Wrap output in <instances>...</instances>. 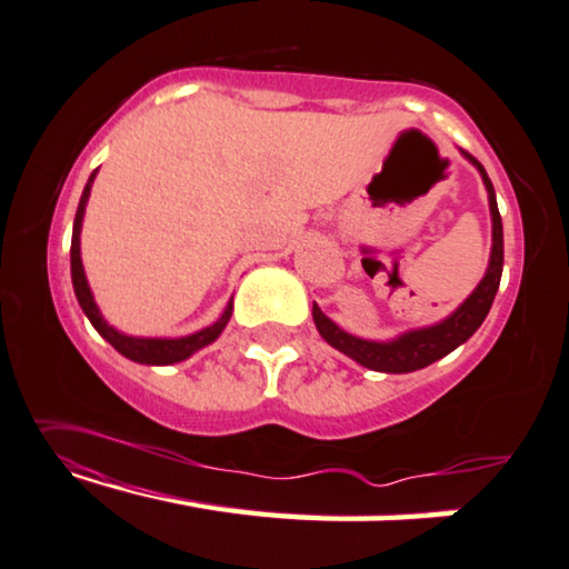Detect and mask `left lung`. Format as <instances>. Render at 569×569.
I'll list each match as a JSON object with an SVG mask.
<instances>
[{"label": "left lung", "mask_w": 569, "mask_h": 569, "mask_svg": "<svg viewBox=\"0 0 569 569\" xmlns=\"http://www.w3.org/2000/svg\"><path fill=\"white\" fill-rule=\"evenodd\" d=\"M460 152L475 168H478L488 191L490 222H493V244H490V260H488L486 276H482V281L475 286V291L460 303V307L449 313V317L437 321V325L409 329V332L398 335L393 339H386V342H378V339H362L345 332V329L337 327L335 321L317 307V301H313L311 317L321 339H325L327 345H332L335 350L347 355V358L360 362L362 368H370L378 372H413V370L427 368L435 360H442L445 355L457 350L462 342H468V339L478 332L482 321H486L490 307H493V299L498 293V286H501V273H503V222H501V214H498L496 191L486 173V168H482L470 152L465 150Z\"/></svg>", "instance_id": "1"}]
</instances>
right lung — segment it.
<instances>
[{
    "label": "right lung",
    "mask_w": 569,
    "mask_h": 569,
    "mask_svg": "<svg viewBox=\"0 0 569 569\" xmlns=\"http://www.w3.org/2000/svg\"><path fill=\"white\" fill-rule=\"evenodd\" d=\"M97 171L89 176L87 186H83L79 209H76V219H73V234H71V281H73V293L79 299V307L87 313L91 327L107 339L109 345L114 347L117 352L124 355L127 360L132 362H142V366H173V362H181L186 358H191L193 352H199L201 347H207L214 342V339L222 335V329L227 327V321L232 317V299L227 303L222 317H219L214 325L199 329V332L186 335V337H176V339H163V337H132L124 335L120 329H114L109 321L101 317V311L94 301V293H91L87 273H83V262H81V224H83V211H87V201L91 193V183H94Z\"/></svg>",
    "instance_id": "obj_1"
}]
</instances>
